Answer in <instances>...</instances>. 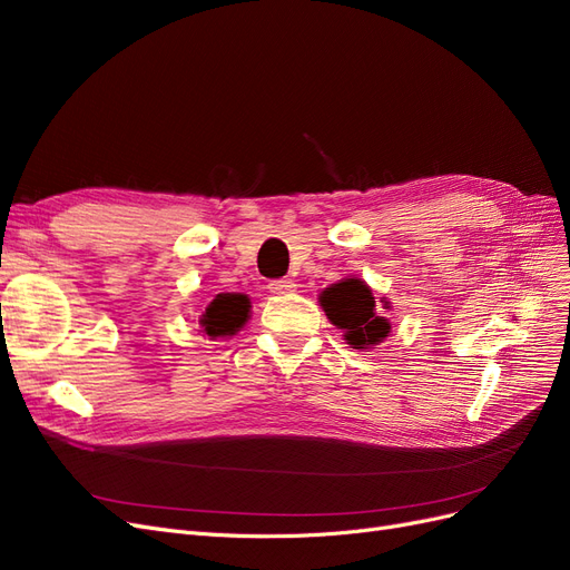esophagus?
<instances>
[{
	"instance_id": "esophagus-1",
	"label": "esophagus",
	"mask_w": 570,
	"mask_h": 570,
	"mask_svg": "<svg viewBox=\"0 0 570 570\" xmlns=\"http://www.w3.org/2000/svg\"><path fill=\"white\" fill-rule=\"evenodd\" d=\"M295 289H297V285H295V281H289V278H281V281L268 283V292H273V295H292Z\"/></svg>"
}]
</instances>
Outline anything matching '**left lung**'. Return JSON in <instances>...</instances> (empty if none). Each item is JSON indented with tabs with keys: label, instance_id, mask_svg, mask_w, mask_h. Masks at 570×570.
<instances>
[{
	"label": "left lung",
	"instance_id": "1",
	"mask_svg": "<svg viewBox=\"0 0 570 570\" xmlns=\"http://www.w3.org/2000/svg\"><path fill=\"white\" fill-rule=\"evenodd\" d=\"M318 302L327 321L340 327L342 337L354 350H373L375 344L387 340L392 331L390 321L375 312L373 289L361 278H352L350 275V278L333 283L321 292ZM381 302L383 308H387L390 302Z\"/></svg>",
	"mask_w": 570,
	"mask_h": 570
}]
</instances>
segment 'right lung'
<instances>
[{
  "label": "right lung",
  "mask_w": 570,
  "mask_h": 570,
  "mask_svg": "<svg viewBox=\"0 0 570 570\" xmlns=\"http://www.w3.org/2000/svg\"><path fill=\"white\" fill-rule=\"evenodd\" d=\"M249 312L252 302L243 292H220L199 316V333H204L209 340L233 337L249 321Z\"/></svg>",
  "instance_id": "right-lung-1"
}]
</instances>
